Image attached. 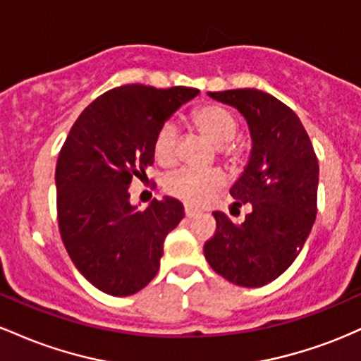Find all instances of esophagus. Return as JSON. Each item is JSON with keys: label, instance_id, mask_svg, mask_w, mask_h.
I'll list each match as a JSON object with an SVG mask.
<instances>
[{"label": "esophagus", "instance_id": "34e87169", "mask_svg": "<svg viewBox=\"0 0 361 361\" xmlns=\"http://www.w3.org/2000/svg\"><path fill=\"white\" fill-rule=\"evenodd\" d=\"M200 214L198 212V210H195V209H192V207H185V215L188 219H192V217H197V215Z\"/></svg>", "mask_w": 361, "mask_h": 361}]
</instances>
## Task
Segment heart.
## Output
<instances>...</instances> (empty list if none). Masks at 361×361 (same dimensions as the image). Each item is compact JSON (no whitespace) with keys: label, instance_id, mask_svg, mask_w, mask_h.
I'll use <instances>...</instances> for the list:
<instances>
[{"label":"heart","instance_id":"obj_1","mask_svg":"<svg viewBox=\"0 0 361 361\" xmlns=\"http://www.w3.org/2000/svg\"><path fill=\"white\" fill-rule=\"evenodd\" d=\"M193 123L215 146H221L224 157L235 161L238 147L231 146L238 135V120L229 110L221 105H204L193 111ZM154 157L157 163L171 164L176 157L178 127L173 122H164L154 137ZM226 183V175L221 169L181 168L173 171L164 180V190L171 197L180 198L188 205H202L214 197Z\"/></svg>","mask_w":361,"mask_h":361}]
</instances>
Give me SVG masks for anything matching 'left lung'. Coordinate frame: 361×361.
<instances>
[{"mask_svg":"<svg viewBox=\"0 0 361 361\" xmlns=\"http://www.w3.org/2000/svg\"><path fill=\"white\" fill-rule=\"evenodd\" d=\"M241 111L252 147L231 188L234 207L251 205L244 222L214 212L217 229L204 252L212 270L241 287H263L299 256L317 214L319 164L295 111L264 91H210Z\"/></svg>","mask_w":361,"mask_h":361,"instance_id":"obj_1","label":"left lung"}]
</instances>
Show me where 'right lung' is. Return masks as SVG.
<instances>
[{"instance_id": "1", "label": "right lung", "mask_w": 361, "mask_h": 361, "mask_svg": "<svg viewBox=\"0 0 361 361\" xmlns=\"http://www.w3.org/2000/svg\"><path fill=\"white\" fill-rule=\"evenodd\" d=\"M198 93L185 86H118L82 110L61 149L62 243L81 275L109 295H132L154 279L164 239L183 219V204L171 197L139 210L128 186L134 178L147 180L157 130Z\"/></svg>"}]
</instances>
